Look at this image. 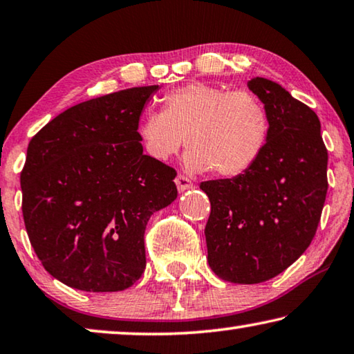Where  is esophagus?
<instances>
[{
	"instance_id": "1",
	"label": "esophagus",
	"mask_w": 354,
	"mask_h": 354,
	"mask_svg": "<svg viewBox=\"0 0 354 354\" xmlns=\"http://www.w3.org/2000/svg\"><path fill=\"white\" fill-rule=\"evenodd\" d=\"M175 183H176V187H178L179 192H184V190L194 187V183L190 181L187 176H183V175H178L176 179H175Z\"/></svg>"
}]
</instances>
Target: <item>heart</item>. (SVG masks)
Instances as JSON below:
<instances>
[{"label": "heart", "instance_id": "heart-1", "mask_svg": "<svg viewBox=\"0 0 354 354\" xmlns=\"http://www.w3.org/2000/svg\"><path fill=\"white\" fill-rule=\"evenodd\" d=\"M138 138L147 154L165 162L184 143V164L190 171L239 176L254 167L266 148L269 116L261 100L249 91L194 82L170 91L164 110L140 121Z\"/></svg>", "mask_w": 354, "mask_h": 354}]
</instances>
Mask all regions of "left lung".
Segmentation results:
<instances>
[{"instance_id": "1", "label": "left lung", "mask_w": 354, "mask_h": 354, "mask_svg": "<svg viewBox=\"0 0 354 354\" xmlns=\"http://www.w3.org/2000/svg\"><path fill=\"white\" fill-rule=\"evenodd\" d=\"M248 86L268 111L266 148L243 175L200 184L211 201L209 268L244 285L279 276L304 254L328 192V151L315 111L268 78Z\"/></svg>"}]
</instances>
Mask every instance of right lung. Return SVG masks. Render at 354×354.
I'll use <instances>...</instances> for the list:
<instances>
[{
    "label": "right lung",
    "mask_w": 354,
    "mask_h": 354,
    "mask_svg": "<svg viewBox=\"0 0 354 354\" xmlns=\"http://www.w3.org/2000/svg\"><path fill=\"white\" fill-rule=\"evenodd\" d=\"M159 85L77 104L31 138L20 175L26 233L67 287H132L147 268L149 217L178 197L176 171L143 154L140 115Z\"/></svg>",
    "instance_id": "obj_1"
}]
</instances>
